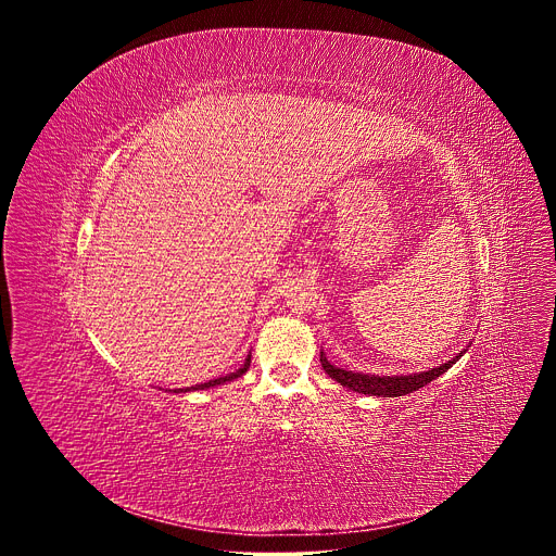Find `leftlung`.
Segmentation results:
<instances>
[{
    "label": "left lung",
    "mask_w": 556,
    "mask_h": 556,
    "mask_svg": "<svg viewBox=\"0 0 556 556\" xmlns=\"http://www.w3.org/2000/svg\"><path fill=\"white\" fill-rule=\"evenodd\" d=\"M470 345V343H468ZM466 350H462L459 354H455L451 361L431 367L427 371H418V374H403V376H378V374H361V371H348L343 367L332 365L326 354L321 352V365L326 369V374H330V378H334L337 382H341L343 387L356 391V393H365V395H380V399H399V395H407L425 384H429L431 380H435L438 376H442L446 369H451L455 365V361H459L464 356Z\"/></svg>",
    "instance_id": "8db88e82"
}]
</instances>
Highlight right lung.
<instances>
[{"label":"right lung","mask_w":556,"mask_h":556,"mask_svg":"<svg viewBox=\"0 0 556 556\" xmlns=\"http://www.w3.org/2000/svg\"><path fill=\"white\" fill-rule=\"evenodd\" d=\"M251 367V354L247 356V361H244V365L240 367V369H235L232 374H226V376H219V378H213V380H208V382H200V384H193V387H185V389H174V393H185V391H198V389H208V387H217V384H224V382H230V380H235V378H240V376H244L247 374V369ZM172 391V389H169Z\"/></svg>","instance_id":"1"}]
</instances>
